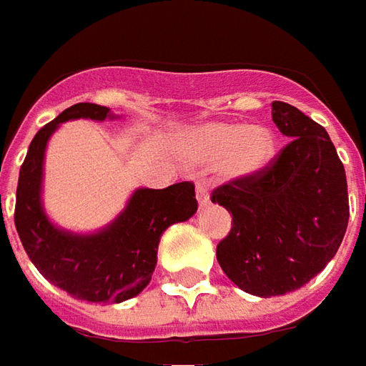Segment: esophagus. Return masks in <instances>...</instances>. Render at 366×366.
<instances>
[{"label":"esophagus","mask_w":366,"mask_h":366,"mask_svg":"<svg viewBox=\"0 0 366 366\" xmlns=\"http://www.w3.org/2000/svg\"><path fill=\"white\" fill-rule=\"evenodd\" d=\"M195 193H197V201H199V207H201V209L211 203V197H209V191H207V187H204L203 183H199V185H197Z\"/></svg>","instance_id":"34e87169"}]
</instances>
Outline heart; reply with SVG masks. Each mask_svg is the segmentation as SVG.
<instances>
[{
  "label": "heart",
  "mask_w": 366,
  "mask_h": 366,
  "mask_svg": "<svg viewBox=\"0 0 366 366\" xmlns=\"http://www.w3.org/2000/svg\"><path fill=\"white\" fill-rule=\"evenodd\" d=\"M179 149L191 165L220 162L222 177L229 181H248L258 177L274 162L278 139L268 126L209 122L185 132Z\"/></svg>",
  "instance_id": "obj_1"
}]
</instances>
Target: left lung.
Wrapping results in <instances>:
<instances>
[{"instance_id": "obj_1", "label": "left lung", "mask_w": 366, "mask_h": 366, "mask_svg": "<svg viewBox=\"0 0 366 366\" xmlns=\"http://www.w3.org/2000/svg\"><path fill=\"white\" fill-rule=\"evenodd\" d=\"M272 120L292 139L276 162L212 193V203L232 214L217 260L230 282L258 297L290 294L315 278L349 222L345 167L325 128L286 102H272Z\"/></svg>"}]
</instances>
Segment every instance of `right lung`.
I'll list each match as a JSON object with an SVG mask.
<instances>
[{
	"mask_svg": "<svg viewBox=\"0 0 366 366\" xmlns=\"http://www.w3.org/2000/svg\"><path fill=\"white\" fill-rule=\"evenodd\" d=\"M120 118L110 108L80 102L39 129L19 171L15 229L43 278L84 302H126L144 292L157 264L162 234L197 212L193 183L167 189H136L124 211L94 232H72L49 219L43 204V173L49 139L69 120Z\"/></svg>",
	"mask_w": 366,
	"mask_h": 366,
	"instance_id": "obj_1",
	"label": "right lung"
}]
</instances>
